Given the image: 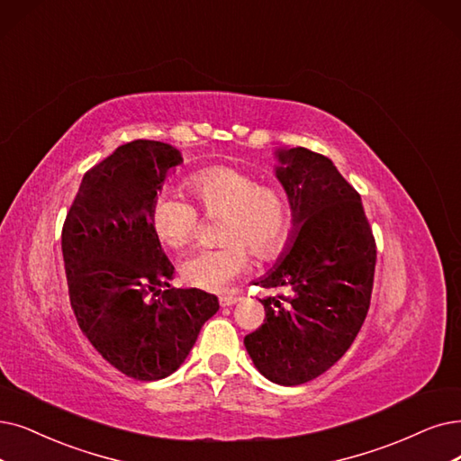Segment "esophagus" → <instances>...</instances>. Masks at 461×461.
<instances>
[{
	"label": "esophagus",
	"instance_id": "obj_1",
	"mask_svg": "<svg viewBox=\"0 0 461 461\" xmlns=\"http://www.w3.org/2000/svg\"><path fill=\"white\" fill-rule=\"evenodd\" d=\"M236 303H238L236 294H221V297H219V304L221 306H232Z\"/></svg>",
	"mask_w": 461,
	"mask_h": 461
}]
</instances>
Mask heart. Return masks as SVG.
<instances>
[{"label": "heart", "instance_id": "heart-1", "mask_svg": "<svg viewBox=\"0 0 461 461\" xmlns=\"http://www.w3.org/2000/svg\"><path fill=\"white\" fill-rule=\"evenodd\" d=\"M187 191L206 217H221L223 246L198 251L183 263L191 285L219 291L249 268V251L261 261L278 259L294 223V204L284 183H261L259 177L234 168L212 167L193 174ZM151 223L160 242L172 249L189 248L200 234L196 208L177 194H160L151 210Z\"/></svg>", "mask_w": 461, "mask_h": 461}]
</instances>
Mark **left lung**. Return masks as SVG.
<instances>
[{"label":"left lung","mask_w":461,"mask_h":461,"mask_svg":"<svg viewBox=\"0 0 461 461\" xmlns=\"http://www.w3.org/2000/svg\"><path fill=\"white\" fill-rule=\"evenodd\" d=\"M276 176L294 204L291 246L257 285L289 294L261 299L265 323L244 344L257 369L282 385L330 369L356 340L371 306L376 242L359 193L330 158L278 151Z\"/></svg>","instance_id":"left-lung-1"}]
</instances>
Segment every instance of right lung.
I'll use <instances>...</instances> for the list:
<instances>
[{"label": "right lung", "instance_id": "right-lung-1", "mask_svg": "<svg viewBox=\"0 0 461 461\" xmlns=\"http://www.w3.org/2000/svg\"><path fill=\"white\" fill-rule=\"evenodd\" d=\"M181 155L134 140L81 181L62 227L69 303L83 335L122 375L151 382L185 361L215 294L170 285L174 265L151 223L157 193Z\"/></svg>", "mask_w": 461, "mask_h": 461}]
</instances>
